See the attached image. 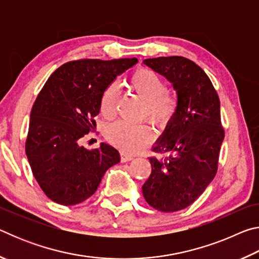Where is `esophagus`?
I'll return each mask as SVG.
<instances>
[{"mask_svg": "<svg viewBox=\"0 0 259 259\" xmlns=\"http://www.w3.org/2000/svg\"><path fill=\"white\" fill-rule=\"evenodd\" d=\"M134 159V156L128 155V154H124V153H122L121 154V162H129Z\"/></svg>", "mask_w": 259, "mask_h": 259, "instance_id": "obj_1", "label": "esophagus"}]
</instances>
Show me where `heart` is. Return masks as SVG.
I'll list each match as a JSON object with an SVG mask.
<instances>
[{
    "label": "heart",
    "mask_w": 259,
    "mask_h": 259,
    "mask_svg": "<svg viewBox=\"0 0 259 259\" xmlns=\"http://www.w3.org/2000/svg\"><path fill=\"white\" fill-rule=\"evenodd\" d=\"M128 85L140 98L145 100L144 115L159 128H165L178 111V97L175 91L165 88L159 74L148 68H137L131 73ZM119 89L109 85L100 100V113L105 117L115 114ZM153 135L147 125H130L125 122H116L107 131L109 143L123 153L135 154L143 151L152 142Z\"/></svg>",
    "instance_id": "b5f03b06"
}]
</instances>
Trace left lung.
Wrapping results in <instances>:
<instances>
[{
    "mask_svg": "<svg viewBox=\"0 0 259 259\" xmlns=\"http://www.w3.org/2000/svg\"><path fill=\"white\" fill-rule=\"evenodd\" d=\"M172 83L178 111L150 157L152 172L143 185L146 202L159 211L185 209L202 194L218 168L224 139L221 103L211 81L194 61L179 56L144 60Z\"/></svg>",
    "mask_w": 259,
    "mask_h": 259,
    "instance_id": "left-lung-1",
    "label": "left lung"
}]
</instances>
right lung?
Here are the masks:
<instances>
[{
  "label": "right lung",
  "mask_w": 259,
  "mask_h": 259,
  "mask_svg": "<svg viewBox=\"0 0 259 259\" xmlns=\"http://www.w3.org/2000/svg\"><path fill=\"white\" fill-rule=\"evenodd\" d=\"M137 63V58L68 61L43 85L30 112L26 155L54 202L74 205L89 199L107 169L120 162L119 152L108 144L90 151L78 140L96 126L105 90Z\"/></svg>",
  "instance_id": "obj_1"
}]
</instances>
